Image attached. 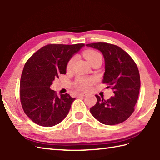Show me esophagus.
Segmentation results:
<instances>
[{
    "label": "esophagus",
    "instance_id": "34e87169",
    "mask_svg": "<svg viewBox=\"0 0 160 160\" xmlns=\"http://www.w3.org/2000/svg\"><path fill=\"white\" fill-rule=\"evenodd\" d=\"M88 96V93H85V92H83V93H81L78 95V96Z\"/></svg>",
    "mask_w": 160,
    "mask_h": 160
}]
</instances>
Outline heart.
Returning a JSON list of instances; mask_svg holds the SVG:
<instances>
[{
	"mask_svg": "<svg viewBox=\"0 0 160 160\" xmlns=\"http://www.w3.org/2000/svg\"><path fill=\"white\" fill-rule=\"evenodd\" d=\"M83 55H84L85 58L87 60L88 62L90 63V64H91L96 60H98V59L102 58L101 55H100L98 52L92 50H86V51H85L84 53H83ZM76 60H77V58L76 57H73L72 59H70V60L68 62V63H67V70L72 69V68L75 63ZM93 82H94V79L93 78H87V77L79 78L77 81V86L79 88L88 89L90 88V86L92 85V83H93Z\"/></svg>",
	"mask_w": 160,
	"mask_h": 160,
	"instance_id": "1",
	"label": "heart"
}]
</instances>
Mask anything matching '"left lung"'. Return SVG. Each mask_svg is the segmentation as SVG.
<instances>
[{
  "instance_id": "left-lung-1",
  "label": "left lung",
  "mask_w": 160,
  "mask_h": 160,
  "mask_svg": "<svg viewBox=\"0 0 160 160\" xmlns=\"http://www.w3.org/2000/svg\"><path fill=\"white\" fill-rule=\"evenodd\" d=\"M86 46L102 52L105 69L102 82L114 91L113 96L108 100L96 95L97 102L90 109L91 113L103 124H120L132 114L138 98L141 80L138 67L129 55L115 45L95 43Z\"/></svg>"
}]
</instances>
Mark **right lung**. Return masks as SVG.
<instances>
[{
	"mask_svg": "<svg viewBox=\"0 0 160 160\" xmlns=\"http://www.w3.org/2000/svg\"><path fill=\"white\" fill-rule=\"evenodd\" d=\"M85 45L50 44L36 51L25 64L20 79V101L25 114L36 124L50 127L68 114L75 98L50 89L55 78L65 74L73 55Z\"/></svg>",
	"mask_w": 160,
	"mask_h": 160,
	"instance_id": "1",
	"label": "right lung"
}]
</instances>
